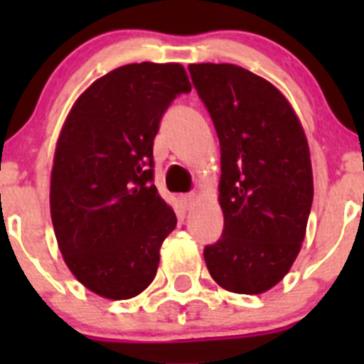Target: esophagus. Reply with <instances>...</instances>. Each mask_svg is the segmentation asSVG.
<instances>
[{
	"label": "esophagus",
	"instance_id": "obj_1",
	"mask_svg": "<svg viewBox=\"0 0 364 364\" xmlns=\"http://www.w3.org/2000/svg\"><path fill=\"white\" fill-rule=\"evenodd\" d=\"M196 200H197L196 193H185V196H181V203H183V205H185L186 209L192 208V205L196 204Z\"/></svg>",
	"mask_w": 364,
	"mask_h": 364
}]
</instances>
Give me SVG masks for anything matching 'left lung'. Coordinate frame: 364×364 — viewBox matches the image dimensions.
<instances>
[{
  "mask_svg": "<svg viewBox=\"0 0 364 364\" xmlns=\"http://www.w3.org/2000/svg\"><path fill=\"white\" fill-rule=\"evenodd\" d=\"M220 141L223 234L204 248L213 280L262 294L284 280L301 250L314 200L303 124L277 86L230 63L190 65Z\"/></svg>",
  "mask_w": 364,
  "mask_h": 364,
  "instance_id": "obj_1",
  "label": "left lung"
}]
</instances>
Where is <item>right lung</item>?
<instances>
[{
	"mask_svg": "<svg viewBox=\"0 0 364 364\" xmlns=\"http://www.w3.org/2000/svg\"><path fill=\"white\" fill-rule=\"evenodd\" d=\"M179 63H132L95 80L70 109L50 172V218L73 277L105 299H130L156 277L176 213L153 185V141Z\"/></svg>",
	"mask_w": 364,
	"mask_h": 364,
	"instance_id": "obj_1",
	"label": "right lung"
}]
</instances>
